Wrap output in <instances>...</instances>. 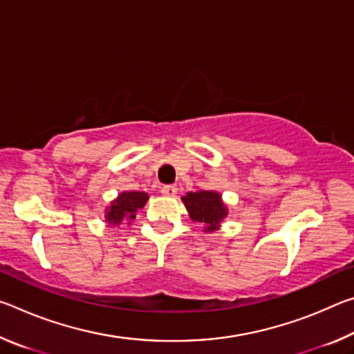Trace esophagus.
Segmentation results:
<instances>
[{
  "instance_id": "1",
  "label": "esophagus",
  "mask_w": 354,
  "mask_h": 354,
  "mask_svg": "<svg viewBox=\"0 0 354 354\" xmlns=\"http://www.w3.org/2000/svg\"><path fill=\"white\" fill-rule=\"evenodd\" d=\"M160 194L164 196H175L178 194V187L176 185H164V187L160 189Z\"/></svg>"
}]
</instances>
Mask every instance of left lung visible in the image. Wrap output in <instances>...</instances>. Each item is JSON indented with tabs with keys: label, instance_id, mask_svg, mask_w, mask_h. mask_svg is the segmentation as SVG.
<instances>
[{
	"label": "left lung",
	"instance_id": "1",
	"mask_svg": "<svg viewBox=\"0 0 354 354\" xmlns=\"http://www.w3.org/2000/svg\"><path fill=\"white\" fill-rule=\"evenodd\" d=\"M183 203L192 221L203 225V231L214 232L220 230L221 221L227 217V206L221 198L220 192L198 190L187 192Z\"/></svg>",
	"mask_w": 354,
	"mask_h": 354
}]
</instances>
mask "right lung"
Masks as SVG:
<instances>
[{"instance_id": "1", "label": "right lung", "mask_w": 354, "mask_h": 354, "mask_svg": "<svg viewBox=\"0 0 354 354\" xmlns=\"http://www.w3.org/2000/svg\"><path fill=\"white\" fill-rule=\"evenodd\" d=\"M149 195L147 192L137 190H124L118 194L115 200L109 203L104 209V220L107 225L120 226L122 223L131 225L136 218L137 211L147 205Z\"/></svg>"}]
</instances>
